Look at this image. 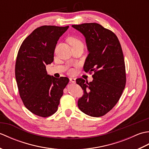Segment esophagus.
<instances>
[{
    "mask_svg": "<svg viewBox=\"0 0 149 149\" xmlns=\"http://www.w3.org/2000/svg\"><path fill=\"white\" fill-rule=\"evenodd\" d=\"M70 81L71 82V83H75V79L74 78V77H70Z\"/></svg>",
    "mask_w": 149,
    "mask_h": 149,
    "instance_id": "obj_1",
    "label": "esophagus"
}]
</instances>
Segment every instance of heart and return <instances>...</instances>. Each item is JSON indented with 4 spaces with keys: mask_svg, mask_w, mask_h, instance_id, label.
<instances>
[{
    "mask_svg": "<svg viewBox=\"0 0 149 149\" xmlns=\"http://www.w3.org/2000/svg\"><path fill=\"white\" fill-rule=\"evenodd\" d=\"M68 42L70 44V45H83V43H82L81 41L79 39L77 38H74V37L70 38L68 39ZM68 72L70 74H74V70L73 68H70L68 70Z\"/></svg>",
    "mask_w": 149,
    "mask_h": 149,
    "instance_id": "1",
    "label": "heart"
}]
</instances>
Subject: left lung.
Here are the masks:
<instances>
[{"mask_svg": "<svg viewBox=\"0 0 149 149\" xmlns=\"http://www.w3.org/2000/svg\"><path fill=\"white\" fill-rule=\"evenodd\" d=\"M86 38L89 51L84 71L94 72L92 82L76 79L84 90L78 107L86 115L100 117L113 109L121 97L126 84L124 58L116 34L97 23L72 25Z\"/></svg>", "mask_w": 149, "mask_h": 149, "instance_id": "obj_1", "label": "left lung"}]
</instances>
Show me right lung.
<instances>
[{
	"instance_id": "obj_1",
	"label": "right lung",
	"mask_w": 149,
	"mask_h": 149,
	"mask_svg": "<svg viewBox=\"0 0 149 149\" xmlns=\"http://www.w3.org/2000/svg\"><path fill=\"white\" fill-rule=\"evenodd\" d=\"M69 26H43L36 28L22 42L15 64V77L21 99L31 113L48 117L58 108L66 77L47 74L46 65L54 61L58 41Z\"/></svg>"
}]
</instances>
